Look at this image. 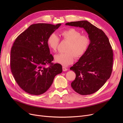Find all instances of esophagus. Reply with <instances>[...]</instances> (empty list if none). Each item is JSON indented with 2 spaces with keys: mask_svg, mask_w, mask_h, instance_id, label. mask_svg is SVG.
I'll return each mask as SVG.
<instances>
[{
  "mask_svg": "<svg viewBox=\"0 0 123 123\" xmlns=\"http://www.w3.org/2000/svg\"><path fill=\"white\" fill-rule=\"evenodd\" d=\"M62 69H63V71H66L68 70V68H66L65 67H62Z\"/></svg>",
  "mask_w": 123,
  "mask_h": 123,
  "instance_id": "obj_1",
  "label": "esophagus"
}]
</instances>
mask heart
<instances>
[{
  "label": "heart",
  "mask_w": 123,
  "mask_h": 123,
  "mask_svg": "<svg viewBox=\"0 0 123 123\" xmlns=\"http://www.w3.org/2000/svg\"><path fill=\"white\" fill-rule=\"evenodd\" d=\"M60 36L63 40L69 42L66 51L67 52L57 54L55 56L56 62L64 66L72 64L75 57L80 58L85 55L90 43V40L86 35H81V32L73 28L62 31ZM60 39L55 34H50L47 41L49 49L53 52L57 51Z\"/></svg>",
  "instance_id": "heart-1"
}]
</instances>
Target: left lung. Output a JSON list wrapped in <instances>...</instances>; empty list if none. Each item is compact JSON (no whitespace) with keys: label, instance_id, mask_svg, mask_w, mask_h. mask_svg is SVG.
I'll use <instances>...</instances> for the list:
<instances>
[{"label":"left lung","instance_id":"8db88e82","mask_svg":"<svg viewBox=\"0 0 123 123\" xmlns=\"http://www.w3.org/2000/svg\"><path fill=\"white\" fill-rule=\"evenodd\" d=\"M66 25L83 28L90 40L85 55L70 69L76 74L71 85L80 95L93 94L105 84L112 74V46L104 32L86 20L68 22Z\"/></svg>","mask_w":123,"mask_h":123}]
</instances>
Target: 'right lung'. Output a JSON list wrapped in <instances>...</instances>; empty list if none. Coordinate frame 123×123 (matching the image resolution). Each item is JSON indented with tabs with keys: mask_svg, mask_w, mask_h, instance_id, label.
<instances>
[{
	"mask_svg": "<svg viewBox=\"0 0 123 123\" xmlns=\"http://www.w3.org/2000/svg\"><path fill=\"white\" fill-rule=\"evenodd\" d=\"M47 23L30 26L15 39L10 52L11 72L18 85L24 91L34 95L45 93L52 84L55 76L62 73L60 64L51 62L47 41L49 36L59 27ZM49 65L48 67H46Z\"/></svg>",
	"mask_w": 123,
	"mask_h": 123,
	"instance_id": "1",
	"label": "right lung"
}]
</instances>
